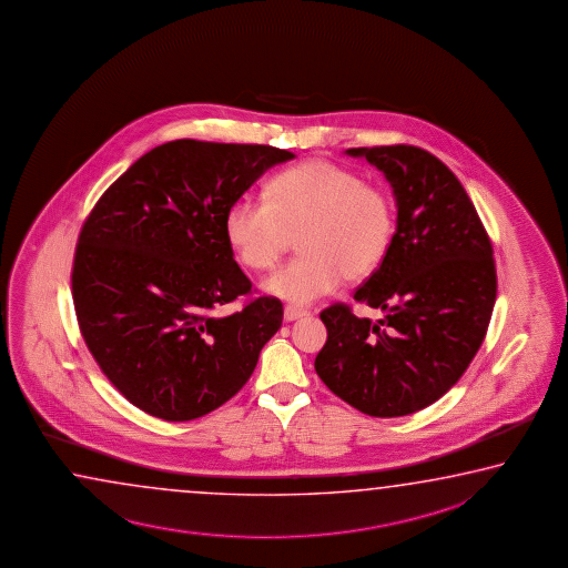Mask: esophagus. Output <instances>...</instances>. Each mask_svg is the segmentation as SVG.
I'll use <instances>...</instances> for the list:
<instances>
[{
    "label": "esophagus",
    "instance_id": "1",
    "mask_svg": "<svg viewBox=\"0 0 568 568\" xmlns=\"http://www.w3.org/2000/svg\"><path fill=\"white\" fill-rule=\"evenodd\" d=\"M304 316H308L306 310L294 308V306H286V308H284V320H286V322H294V320Z\"/></svg>",
    "mask_w": 568,
    "mask_h": 568
}]
</instances>
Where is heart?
I'll use <instances>...</instances> for the list:
<instances>
[{"label":"heart","instance_id":"1","mask_svg":"<svg viewBox=\"0 0 568 568\" xmlns=\"http://www.w3.org/2000/svg\"><path fill=\"white\" fill-rule=\"evenodd\" d=\"M232 251L246 268L268 270L298 234L300 256L274 272L264 290L296 306L332 294L382 266L395 236V206L384 189L327 161L276 174L266 201L244 194L224 221Z\"/></svg>","mask_w":568,"mask_h":568}]
</instances>
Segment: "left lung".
<instances>
[{
	"mask_svg": "<svg viewBox=\"0 0 568 568\" xmlns=\"http://www.w3.org/2000/svg\"><path fill=\"white\" fill-rule=\"evenodd\" d=\"M394 189L397 226L382 266L356 302L377 322L334 304L320 317L326 346L320 379L372 417L424 409L459 382L481 347L497 298L493 246L471 199L445 164L419 146L347 149Z\"/></svg>",
	"mask_w": 568,
	"mask_h": 568,
	"instance_id": "left-lung-1",
	"label": "left lung"
}]
</instances>
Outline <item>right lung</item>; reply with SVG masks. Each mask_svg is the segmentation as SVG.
Instances as JSON below:
<instances>
[{
	"label": "right lung",
	"instance_id": "1",
	"mask_svg": "<svg viewBox=\"0 0 568 568\" xmlns=\"http://www.w3.org/2000/svg\"><path fill=\"white\" fill-rule=\"evenodd\" d=\"M296 154L179 139L154 146L97 201L79 234L73 304L97 364L131 404L191 422L239 394L282 326V302L248 300L224 221L232 202Z\"/></svg>",
	"mask_w": 568,
	"mask_h": 568
}]
</instances>
